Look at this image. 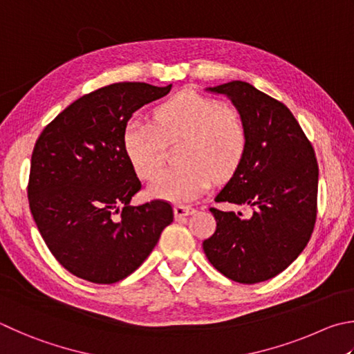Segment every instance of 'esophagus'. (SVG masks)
Instances as JSON below:
<instances>
[{
  "mask_svg": "<svg viewBox=\"0 0 354 354\" xmlns=\"http://www.w3.org/2000/svg\"><path fill=\"white\" fill-rule=\"evenodd\" d=\"M175 216L176 218H183V216H187V215H192L195 212V209L192 207V205H183V204H179V205H175Z\"/></svg>",
  "mask_w": 354,
  "mask_h": 354,
  "instance_id": "1",
  "label": "esophagus"
}]
</instances>
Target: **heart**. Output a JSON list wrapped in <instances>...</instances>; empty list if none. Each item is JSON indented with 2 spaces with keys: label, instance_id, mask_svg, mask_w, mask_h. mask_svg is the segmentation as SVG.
<instances>
[{
  "label": "heart",
  "instance_id": "heart-1",
  "mask_svg": "<svg viewBox=\"0 0 354 354\" xmlns=\"http://www.w3.org/2000/svg\"><path fill=\"white\" fill-rule=\"evenodd\" d=\"M179 139H184L178 151L183 164L160 173L150 194L181 203L201 195L214 175L224 179L239 169L249 133L236 108L187 89L156 106L153 122H128L124 147L138 175L153 179L164 165L165 142Z\"/></svg>",
  "mask_w": 354,
  "mask_h": 354
}]
</instances>
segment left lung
I'll return each mask as SVG.
<instances>
[{"label":"left lung","mask_w":354,"mask_h":354,"mask_svg":"<svg viewBox=\"0 0 354 354\" xmlns=\"http://www.w3.org/2000/svg\"><path fill=\"white\" fill-rule=\"evenodd\" d=\"M209 91L232 100L249 133L246 155L215 203L249 205L252 214L210 207L216 230L203 249L227 279L259 283L285 271L311 239L317 216L316 153L292 113L271 95L240 80Z\"/></svg>","instance_id":"left-lung-1"}]
</instances>
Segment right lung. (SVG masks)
Wrapping results in <instances>:
<instances>
[{
  "label": "right lung",
  "instance_id": "obj_1",
  "mask_svg": "<svg viewBox=\"0 0 354 354\" xmlns=\"http://www.w3.org/2000/svg\"><path fill=\"white\" fill-rule=\"evenodd\" d=\"M171 85L113 83L44 127L30 159L29 207L50 254L71 274L115 283L142 265L173 221L164 199L130 205L142 187L124 147L133 113Z\"/></svg>",
  "mask_w": 354,
  "mask_h": 354
}]
</instances>
